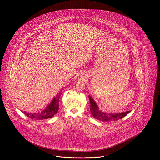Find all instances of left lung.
I'll return each mask as SVG.
<instances>
[{
	"instance_id": "left-lung-1",
	"label": "left lung",
	"mask_w": 160,
	"mask_h": 160,
	"mask_svg": "<svg viewBox=\"0 0 160 160\" xmlns=\"http://www.w3.org/2000/svg\"><path fill=\"white\" fill-rule=\"evenodd\" d=\"M90 100V110L91 113L96 119L102 121H114L121 119L127 116L131 111L122 112L120 113H107L99 108V107L92 96H88Z\"/></svg>"
}]
</instances>
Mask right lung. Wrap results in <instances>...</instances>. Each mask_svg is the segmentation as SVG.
<instances>
[{
  "instance_id": "add662e5",
  "label": "right lung",
  "mask_w": 160,
  "mask_h": 160,
  "mask_svg": "<svg viewBox=\"0 0 160 160\" xmlns=\"http://www.w3.org/2000/svg\"><path fill=\"white\" fill-rule=\"evenodd\" d=\"M62 90L56 94V96L53 98L52 101L43 111L39 112H22L30 118L36 120H46L53 117L58 112L59 108L58 102L60 96L62 92Z\"/></svg>"
}]
</instances>
